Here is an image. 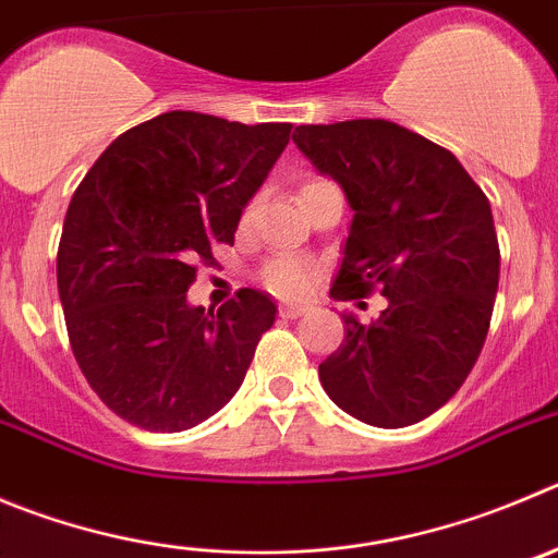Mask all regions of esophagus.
<instances>
[{
	"instance_id": "obj_1",
	"label": "esophagus",
	"mask_w": 558,
	"mask_h": 558,
	"mask_svg": "<svg viewBox=\"0 0 558 558\" xmlns=\"http://www.w3.org/2000/svg\"><path fill=\"white\" fill-rule=\"evenodd\" d=\"M305 308L303 305H280V316H286V319H296V316H303Z\"/></svg>"
}]
</instances>
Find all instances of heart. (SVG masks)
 Here are the masks:
<instances>
[{
  "label": "heart",
  "instance_id": "1",
  "mask_svg": "<svg viewBox=\"0 0 558 558\" xmlns=\"http://www.w3.org/2000/svg\"><path fill=\"white\" fill-rule=\"evenodd\" d=\"M327 179H319V175H308L300 186V192L311 190V186L325 184ZM250 220V208L244 211L242 222ZM262 283L267 286L272 294L278 296H305L316 283V267L305 258H294V255H278V258H269L262 267Z\"/></svg>",
  "mask_w": 558,
  "mask_h": 558
}]
</instances>
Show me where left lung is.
<instances>
[{
	"instance_id": "left-lung-1",
	"label": "left lung",
	"mask_w": 558,
	"mask_h": 558,
	"mask_svg": "<svg viewBox=\"0 0 558 558\" xmlns=\"http://www.w3.org/2000/svg\"><path fill=\"white\" fill-rule=\"evenodd\" d=\"M294 143L355 211L330 294L388 296L368 327L343 316L322 388L363 424H418L460 390L490 330L501 267L490 201L451 150L399 123L296 126Z\"/></svg>"
}]
</instances>
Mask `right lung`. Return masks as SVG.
<instances>
[{"label": "right lung", "mask_w": 558, "mask_h": 558, "mask_svg": "<svg viewBox=\"0 0 558 558\" xmlns=\"http://www.w3.org/2000/svg\"><path fill=\"white\" fill-rule=\"evenodd\" d=\"M291 123L156 114L129 129L76 186L57 289L68 341L98 399L129 424L181 432L215 415L275 322L269 294L239 289L217 314L186 291L286 148Z\"/></svg>", "instance_id": "right-lung-1"}]
</instances>
